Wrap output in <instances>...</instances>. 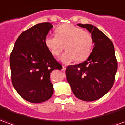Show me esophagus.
<instances>
[{
    "label": "esophagus",
    "mask_w": 125,
    "mask_h": 125,
    "mask_svg": "<svg viewBox=\"0 0 125 125\" xmlns=\"http://www.w3.org/2000/svg\"><path fill=\"white\" fill-rule=\"evenodd\" d=\"M62 71H65L66 70V66H62Z\"/></svg>",
    "instance_id": "1"
}]
</instances>
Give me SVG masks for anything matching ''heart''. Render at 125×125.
I'll list each match as a JSON object with an SVG mask.
<instances>
[{
    "mask_svg": "<svg viewBox=\"0 0 125 125\" xmlns=\"http://www.w3.org/2000/svg\"><path fill=\"white\" fill-rule=\"evenodd\" d=\"M56 36L48 35L45 39V44L54 56H59L66 48V52L61 61L64 63H70L75 59L83 61L90 56L94 41L89 32L70 24L59 26L56 29Z\"/></svg>",
    "mask_w": 125,
    "mask_h": 125,
    "instance_id": "1",
    "label": "heart"
}]
</instances>
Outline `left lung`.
<instances>
[{
    "label": "left lung",
    "instance_id": "obj_1",
    "mask_svg": "<svg viewBox=\"0 0 125 125\" xmlns=\"http://www.w3.org/2000/svg\"><path fill=\"white\" fill-rule=\"evenodd\" d=\"M93 36V49L80 64L68 66L66 75L72 92L81 100L93 101L104 97L113 86L118 69L112 41L104 32L91 24H78Z\"/></svg>",
    "mask_w": 125,
    "mask_h": 125
}]
</instances>
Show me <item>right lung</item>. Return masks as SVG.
<instances>
[{
    "mask_svg": "<svg viewBox=\"0 0 125 125\" xmlns=\"http://www.w3.org/2000/svg\"><path fill=\"white\" fill-rule=\"evenodd\" d=\"M53 26L40 23L23 32L15 41L10 56L13 86L24 99L41 103L54 93L50 73L62 67L48 50L45 39Z\"/></svg>",
    "mask_w": 125,
    "mask_h": 125,
    "instance_id": "right-lung-1",
    "label": "right lung"
}]
</instances>
